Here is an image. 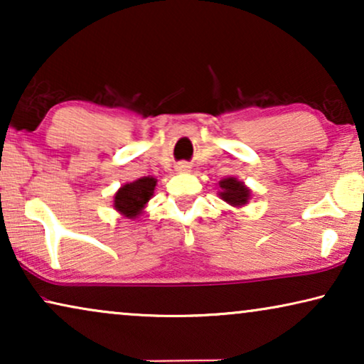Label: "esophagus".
Masks as SVG:
<instances>
[{
	"instance_id": "esophagus-1",
	"label": "esophagus",
	"mask_w": 364,
	"mask_h": 364,
	"mask_svg": "<svg viewBox=\"0 0 364 364\" xmlns=\"http://www.w3.org/2000/svg\"><path fill=\"white\" fill-rule=\"evenodd\" d=\"M188 168H191V166H188V164H186V162L177 164V171H178V172H187Z\"/></svg>"
}]
</instances>
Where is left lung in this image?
Returning a JSON list of instances; mask_svg holds the SVG:
<instances>
[{
    "label": "left lung",
    "mask_w": 364,
    "mask_h": 364,
    "mask_svg": "<svg viewBox=\"0 0 364 364\" xmlns=\"http://www.w3.org/2000/svg\"><path fill=\"white\" fill-rule=\"evenodd\" d=\"M218 186H220V188H222L220 197L225 202L232 203V205H243V203L248 202L250 191H248V188L243 186L242 182H238L237 178H233V177L223 178Z\"/></svg>",
    "instance_id": "left-lung-1"
}]
</instances>
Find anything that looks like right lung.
<instances>
[{"label":"right lung","mask_w":364,"mask_h":364,"mask_svg":"<svg viewBox=\"0 0 364 364\" xmlns=\"http://www.w3.org/2000/svg\"><path fill=\"white\" fill-rule=\"evenodd\" d=\"M156 183L157 181L154 177H142L132 183H126V186L119 188L116 197H114L116 210L129 218L139 215L142 207L151 200Z\"/></svg>","instance_id":"right-lung-1"}]
</instances>
